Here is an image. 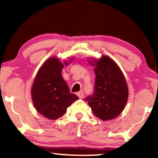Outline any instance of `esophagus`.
Returning a JSON list of instances; mask_svg holds the SVG:
<instances>
[{"label": "esophagus", "mask_w": 158, "mask_h": 158, "mask_svg": "<svg viewBox=\"0 0 158 158\" xmlns=\"http://www.w3.org/2000/svg\"><path fill=\"white\" fill-rule=\"evenodd\" d=\"M84 92H83L82 90L81 91H79V92L77 93V96H79V98H82L83 97H84Z\"/></svg>", "instance_id": "1"}]
</instances>
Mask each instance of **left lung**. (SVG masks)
<instances>
[{
	"instance_id": "obj_1",
	"label": "left lung",
	"mask_w": 158,
	"mask_h": 158,
	"mask_svg": "<svg viewBox=\"0 0 158 158\" xmlns=\"http://www.w3.org/2000/svg\"><path fill=\"white\" fill-rule=\"evenodd\" d=\"M96 80L93 94L85 98L94 115L103 121L113 119L123 111L128 88L122 72L110 57L94 60Z\"/></svg>"
}]
</instances>
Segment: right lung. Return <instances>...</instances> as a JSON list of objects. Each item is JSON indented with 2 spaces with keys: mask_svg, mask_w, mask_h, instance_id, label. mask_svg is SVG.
I'll list each match as a JSON object with an SVG mask.
<instances>
[{
  "mask_svg": "<svg viewBox=\"0 0 158 158\" xmlns=\"http://www.w3.org/2000/svg\"><path fill=\"white\" fill-rule=\"evenodd\" d=\"M67 65V62H64ZM63 64L56 58L48 60L37 72L31 89L32 101L39 113L49 119H57L79 97L71 94L62 77Z\"/></svg>",
  "mask_w": 158,
  "mask_h": 158,
  "instance_id": "1",
  "label": "right lung"
}]
</instances>
